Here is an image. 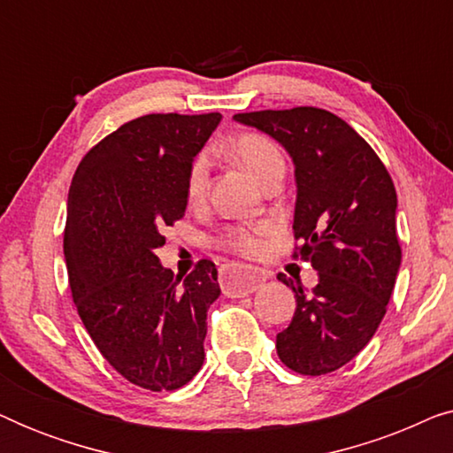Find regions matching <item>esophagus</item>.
I'll return each instance as SVG.
<instances>
[{
    "mask_svg": "<svg viewBox=\"0 0 453 453\" xmlns=\"http://www.w3.org/2000/svg\"><path fill=\"white\" fill-rule=\"evenodd\" d=\"M264 280L265 274L262 270L251 268V265H228L222 272V290L231 299H239V296L256 293Z\"/></svg>",
    "mask_w": 453,
    "mask_h": 453,
    "instance_id": "obj_1",
    "label": "esophagus"
}]
</instances>
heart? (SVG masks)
I'll return each instance as SVG.
<instances>
[{"mask_svg":"<svg viewBox=\"0 0 453 453\" xmlns=\"http://www.w3.org/2000/svg\"><path fill=\"white\" fill-rule=\"evenodd\" d=\"M231 157L264 185L272 175L284 173V158L274 142L259 134H243L228 146ZM210 181V160L206 154H197L188 173V197L191 202H202ZM268 231L265 225L256 226H228L220 234V243L234 253L253 256L262 250V237Z\"/></svg>","mask_w":453,"mask_h":453,"instance_id":"b5f03b06","label":"heart"}]
</instances>
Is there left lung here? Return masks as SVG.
<instances>
[{
	"label": "left lung",
	"mask_w": 453,
	"mask_h": 453,
	"mask_svg": "<svg viewBox=\"0 0 453 453\" xmlns=\"http://www.w3.org/2000/svg\"><path fill=\"white\" fill-rule=\"evenodd\" d=\"M276 140L295 165L293 231L318 272L311 295L284 274L296 309L276 350L301 375L332 373L352 361L380 327L402 251L392 177L367 142L330 111L296 107L233 117Z\"/></svg>",
	"instance_id": "8db88e82"
}]
</instances>
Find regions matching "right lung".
<instances>
[{
    "label": "right lung",
    "mask_w": 453,
    "mask_h": 453,
    "mask_svg": "<svg viewBox=\"0 0 453 453\" xmlns=\"http://www.w3.org/2000/svg\"><path fill=\"white\" fill-rule=\"evenodd\" d=\"M220 119L138 117L86 154L67 196L64 256L82 324L117 373L152 392L185 386L206 357L216 265L202 259L181 280L157 250L185 216L189 166Z\"/></svg>",
    "instance_id": "obj_1"
}]
</instances>
